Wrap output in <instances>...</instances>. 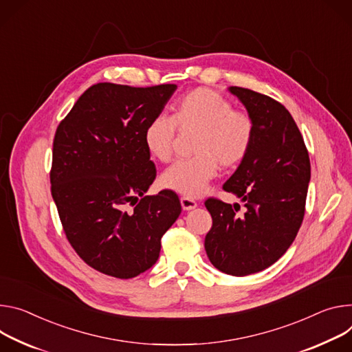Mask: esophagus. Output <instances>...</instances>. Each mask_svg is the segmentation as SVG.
Here are the masks:
<instances>
[{
    "mask_svg": "<svg viewBox=\"0 0 352 352\" xmlns=\"http://www.w3.org/2000/svg\"><path fill=\"white\" fill-rule=\"evenodd\" d=\"M181 206H182L184 210H192V209H195L198 206V204L192 198L182 197L181 198Z\"/></svg>",
    "mask_w": 352,
    "mask_h": 352,
    "instance_id": "1",
    "label": "esophagus"
}]
</instances>
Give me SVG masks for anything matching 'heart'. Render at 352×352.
<instances>
[{
  "label": "heart",
  "instance_id": "heart-1",
  "mask_svg": "<svg viewBox=\"0 0 352 352\" xmlns=\"http://www.w3.org/2000/svg\"><path fill=\"white\" fill-rule=\"evenodd\" d=\"M177 126L197 129L192 157L181 158L162 177L164 186L186 197H198L223 168L237 166L247 155L254 139L252 118L239 109L220 92L195 88L184 94L173 107V116L158 115L144 127L147 150L160 162L173 155Z\"/></svg>",
  "mask_w": 352,
  "mask_h": 352
}]
</instances>
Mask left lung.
Returning a JSON list of instances; mask_svg holds the SVG:
<instances>
[{"mask_svg": "<svg viewBox=\"0 0 352 352\" xmlns=\"http://www.w3.org/2000/svg\"><path fill=\"white\" fill-rule=\"evenodd\" d=\"M254 120L247 155L223 189L240 198H209L212 229L205 250L219 271L245 276L276 263L294 243L305 216L310 160L299 127L282 104L264 94L230 87Z\"/></svg>", "mask_w": 352, "mask_h": 352, "instance_id": "1", "label": "left lung"}]
</instances>
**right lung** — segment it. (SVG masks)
Segmentation results:
<instances>
[{
  "label": "right lung",
  "instance_id": "1",
  "mask_svg": "<svg viewBox=\"0 0 352 352\" xmlns=\"http://www.w3.org/2000/svg\"><path fill=\"white\" fill-rule=\"evenodd\" d=\"M175 89L95 84L57 126L52 197L72 247L105 275L129 279L151 268L181 213L170 189L144 195L157 173L144 127Z\"/></svg>",
  "mask_w": 352,
  "mask_h": 352
}]
</instances>
